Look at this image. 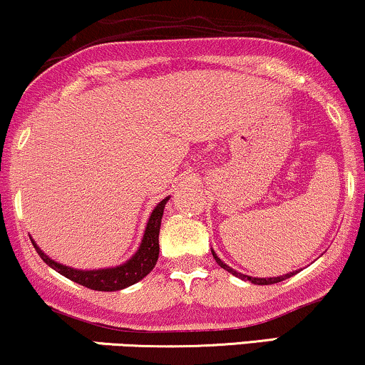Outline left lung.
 Here are the masks:
<instances>
[{
    "label": "left lung",
    "mask_w": 365,
    "mask_h": 365,
    "mask_svg": "<svg viewBox=\"0 0 365 365\" xmlns=\"http://www.w3.org/2000/svg\"><path fill=\"white\" fill-rule=\"evenodd\" d=\"M212 252H213V251H212ZM213 258H215L217 263L220 264V267L224 268V269H227V272H229V273H232V275L242 278V280H250L251 284H256V285H272V284H278V282L287 280V278H290L292 275H295V273L292 272V273H287V275H284V277H275V278H251V277H247V275H242V273L235 272V269L230 268L229 264H225L224 261H220V258H217L215 252H213Z\"/></svg>",
    "instance_id": "8db88e82"
}]
</instances>
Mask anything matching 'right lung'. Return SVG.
<instances>
[{"mask_svg":"<svg viewBox=\"0 0 365 365\" xmlns=\"http://www.w3.org/2000/svg\"><path fill=\"white\" fill-rule=\"evenodd\" d=\"M167 201H169V198L162 200L160 203L153 208L147 224V230H145L143 241L140 244V250L136 251V255L133 256L128 263L121 264V267L96 269V272H80V269H73L56 263V261L47 258L44 252L38 250L36 242L32 241V244L46 264H49V267L56 269V272L61 273L63 277L70 278L73 282H76V284L92 290H101V292H113V290L126 289V287L136 284L141 278L147 277L148 273L155 268L158 259V250H160V247H158V232H160V222L162 215H164Z\"/></svg>","mask_w":365,"mask_h":365,"instance_id":"1","label":"right lung"}]
</instances>
